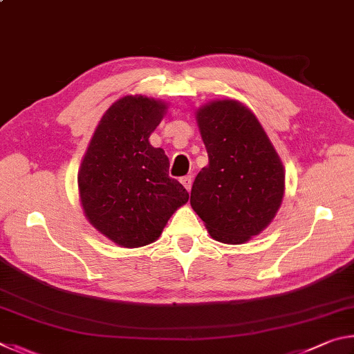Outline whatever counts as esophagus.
<instances>
[{"label":"esophagus","mask_w":354,"mask_h":354,"mask_svg":"<svg viewBox=\"0 0 354 354\" xmlns=\"http://www.w3.org/2000/svg\"><path fill=\"white\" fill-rule=\"evenodd\" d=\"M181 184L184 185L185 189H187V190L190 192V189H192V176H184V178H181Z\"/></svg>","instance_id":"obj_1"}]
</instances>
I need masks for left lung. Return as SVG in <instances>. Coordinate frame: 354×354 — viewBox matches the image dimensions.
Returning <instances> with one entry per match:
<instances>
[{
    "instance_id": "left-lung-1",
    "label": "left lung",
    "mask_w": 354,
    "mask_h": 354,
    "mask_svg": "<svg viewBox=\"0 0 354 354\" xmlns=\"http://www.w3.org/2000/svg\"><path fill=\"white\" fill-rule=\"evenodd\" d=\"M195 117L209 165L195 178L190 206L217 242H248L281 207L284 165L259 120L241 101H209Z\"/></svg>"
}]
</instances>
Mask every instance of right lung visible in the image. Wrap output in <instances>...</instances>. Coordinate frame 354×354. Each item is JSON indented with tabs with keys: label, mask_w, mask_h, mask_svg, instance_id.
I'll return each mask as SVG.
<instances>
[{
	"label": "right lung",
	"mask_w": 354,
	"mask_h": 354,
	"mask_svg": "<svg viewBox=\"0 0 354 354\" xmlns=\"http://www.w3.org/2000/svg\"><path fill=\"white\" fill-rule=\"evenodd\" d=\"M167 103L143 95L117 100L101 117L77 171L82 211L95 230L118 247L158 241L167 221L189 201L169 176V158L149 143Z\"/></svg>",
	"instance_id": "obj_1"
}]
</instances>
